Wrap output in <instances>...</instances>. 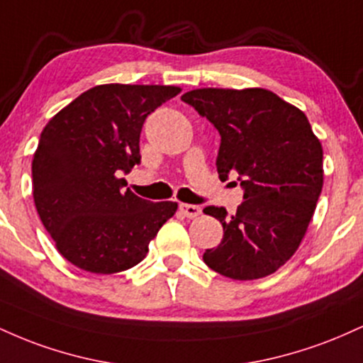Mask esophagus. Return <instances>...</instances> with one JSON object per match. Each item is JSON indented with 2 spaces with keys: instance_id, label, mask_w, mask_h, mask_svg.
<instances>
[{
  "instance_id": "obj_1",
  "label": "esophagus",
  "mask_w": 363,
  "mask_h": 363,
  "mask_svg": "<svg viewBox=\"0 0 363 363\" xmlns=\"http://www.w3.org/2000/svg\"><path fill=\"white\" fill-rule=\"evenodd\" d=\"M179 210H181V213L187 216V218H196V216L201 213V208L196 205H187V203H181V205H179Z\"/></svg>"
}]
</instances>
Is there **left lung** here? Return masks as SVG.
<instances>
[{
  "label": "left lung",
  "instance_id": "1",
  "mask_svg": "<svg viewBox=\"0 0 363 363\" xmlns=\"http://www.w3.org/2000/svg\"><path fill=\"white\" fill-rule=\"evenodd\" d=\"M182 101L218 129L220 179L239 174L244 201L235 215L222 206L223 239L203 261L232 280H257L294 256L323 189V147L301 109L264 89H196Z\"/></svg>",
  "mask_w": 363,
  "mask_h": 363
}]
</instances>
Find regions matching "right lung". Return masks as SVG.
<instances>
[{
	"label": "right lung",
	"instance_id": "1",
	"mask_svg": "<svg viewBox=\"0 0 363 363\" xmlns=\"http://www.w3.org/2000/svg\"><path fill=\"white\" fill-rule=\"evenodd\" d=\"M172 85L109 83L83 91L45 124L32 160L37 213L57 251L77 268L112 274L145 259L177 203L124 189L119 174L141 162L140 133Z\"/></svg>",
	"mask_w": 363,
	"mask_h": 363
}]
</instances>
